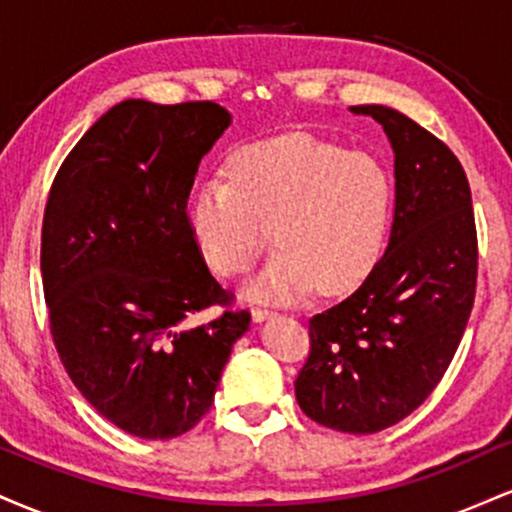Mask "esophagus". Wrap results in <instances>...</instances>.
Listing matches in <instances>:
<instances>
[{
    "label": "esophagus",
    "instance_id": "34e87169",
    "mask_svg": "<svg viewBox=\"0 0 512 512\" xmlns=\"http://www.w3.org/2000/svg\"><path fill=\"white\" fill-rule=\"evenodd\" d=\"M272 315H274L272 310H267V308H252V320H255V322L269 320V317H272Z\"/></svg>",
    "mask_w": 512,
    "mask_h": 512
}]
</instances>
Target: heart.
<instances>
[{
  "instance_id": "1",
  "label": "heart",
  "mask_w": 512,
  "mask_h": 512,
  "mask_svg": "<svg viewBox=\"0 0 512 512\" xmlns=\"http://www.w3.org/2000/svg\"><path fill=\"white\" fill-rule=\"evenodd\" d=\"M390 204V178L373 156L293 132L233 154L228 182L199 187L190 226L223 276L248 272L274 231L279 252L245 293L296 301L315 286L344 293L366 276L383 248Z\"/></svg>"
}]
</instances>
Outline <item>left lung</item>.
<instances>
[{
	"mask_svg": "<svg viewBox=\"0 0 512 512\" xmlns=\"http://www.w3.org/2000/svg\"><path fill=\"white\" fill-rule=\"evenodd\" d=\"M395 154V216L385 255L358 289L310 317L296 378L305 416L378 433L409 416L448 370L477 291L472 192L457 156L399 110L356 105Z\"/></svg>",
	"mask_w": 512,
	"mask_h": 512,
	"instance_id": "1",
	"label": "left lung"
}]
</instances>
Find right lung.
<instances>
[{
	"mask_svg": "<svg viewBox=\"0 0 512 512\" xmlns=\"http://www.w3.org/2000/svg\"><path fill=\"white\" fill-rule=\"evenodd\" d=\"M231 120L211 101L129 98L88 129L52 182L40 245L52 339L88 404L137 438L190 431L250 327L248 310L185 322L231 301L187 219L199 161Z\"/></svg>",
	"mask_w": 512,
	"mask_h": 512,
	"instance_id": "add662e5",
	"label": "right lung"
}]
</instances>
